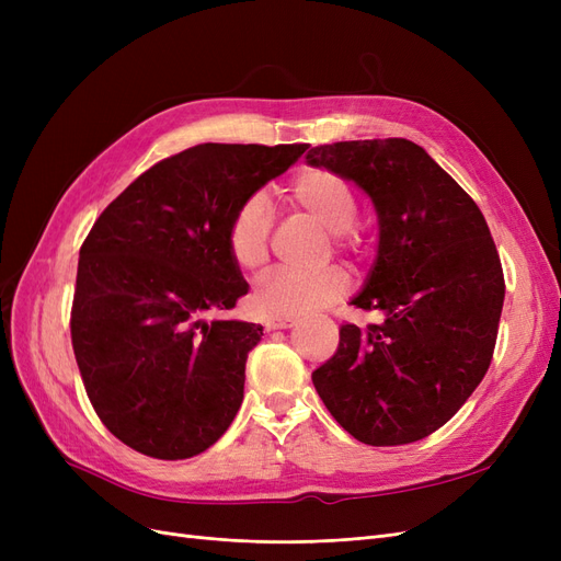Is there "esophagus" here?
Returning <instances> with one entry per match:
<instances>
[{
	"mask_svg": "<svg viewBox=\"0 0 561 561\" xmlns=\"http://www.w3.org/2000/svg\"><path fill=\"white\" fill-rule=\"evenodd\" d=\"M295 318H266L264 320V328L271 332V330H287V328H293L295 325Z\"/></svg>",
	"mask_w": 561,
	"mask_h": 561,
	"instance_id": "obj_1",
	"label": "esophagus"
}]
</instances>
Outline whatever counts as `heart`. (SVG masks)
Segmentation results:
<instances>
[{
	"label": "heart",
	"mask_w": 561,
	"mask_h": 561,
	"mask_svg": "<svg viewBox=\"0 0 561 561\" xmlns=\"http://www.w3.org/2000/svg\"><path fill=\"white\" fill-rule=\"evenodd\" d=\"M293 206L322 229L334 233L339 248L355 245L353 225L358 219V198L351 184L328 168L301 171L290 184ZM271 210L264 196L243 198L229 217L227 250L233 264L248 274L264 268L268 262ZM351 290V278L344 268L330 266L318 274H290L276 271L262 278L250 295L252 309L268 318H301L332 307Z\"/></svg>",
	"instance_id": "b5f03b06"
}]
</instances>
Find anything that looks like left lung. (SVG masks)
Returning <instances> with one entry per match:
<instances>
[{
  "instance_id": "obj_1",
  "label": "left lung",
  "mask_w": 561,
  "mask_h": 561,
  "mask_svg": "<svg viewBox=\"0 0 561 561\" xmlns=\"http://www.w3.org/2000/svg\"><path fill=\"white\" fill-rule=\"evenodd\" d=\"M379 215V254L351 304L383 322L339 330L313 386L339 426L371 447L428 437L461 410L494 355L505 280L482 210L404 138L311 147Z\"/></svg>"
}]
</instances>
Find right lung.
Listing matches in <instances>:
<instances>
[{
    "instance_id": "add662e5",
    "label": "right lung",
    "mask_w": 561,
    "mask_h": 561,
    "mask_svg": "<svg viewBox=\"0 0 561 561\" xmlns=\"http://www.w3.org/2000/svg\"><path fill=\"white\" fill-rule=\"evenodd\" d=\"M307 149L196 145L151 165L95 219L79 250L72 348L95 414L130 449L178 461L231 426L262 328L213 318L248 295L227 225Z\"/></svg>"
}]
</instances>
